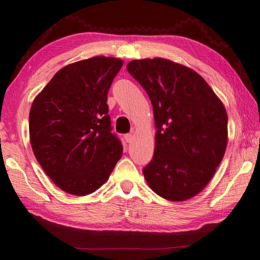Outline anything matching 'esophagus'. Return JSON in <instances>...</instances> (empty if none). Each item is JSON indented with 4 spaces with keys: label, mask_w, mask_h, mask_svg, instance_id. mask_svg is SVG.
Listing matches in <instances>:
<instances>
[{
    "label": "esophagus",
    "mask_w": 260,
    "mask_h": 260,
    "mask_svg": "<svg viewBox=\"0 0 260 260\" xmlns=\"http://www.w3.org/2000/svg\"><path fill=\"white\" fill-rule=\"evenodd\" d=\"M125 140H126L127 143H132V142H133V140H134V135L133 134H126Z\"/></svg>",
    "instance_id": "1"
}]
</instances>
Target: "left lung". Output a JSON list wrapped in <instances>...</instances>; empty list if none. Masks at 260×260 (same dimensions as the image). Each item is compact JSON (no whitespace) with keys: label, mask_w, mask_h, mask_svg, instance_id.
I'll use <instances>...</instances> for the list:
<instances>
[{"label":"left lung","mask_w":260,"mask_h":260,"mask_svg":"<svg viewBox=\"0 0 260 260\" xmlns=\"http://www.w3.org/2000/svg\"><path fill=\"white\" fill-rule=\"evenodd\" d=\"M127 70L146 89L155 118V152L144 167L148 186L171 202L206 187L228 143L226 109L192 69L165 58L134 59Z\"/></svg>","instance_id":"8db88e82"}]
</instances>
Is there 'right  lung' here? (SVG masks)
Wrapping results in <instances>:
<instances>
[{
	"instance_id": "obj_1",
	"label": "right lung",
	"mask_w": 260,
	"mask_h": 260,
	"mask_svg": "<svg viewBox=\"0 0 260 260\" xmlns=\"http://www.w3.org/2000/svg\"><path fill=\"white\" fill-rule=\"evenodd\" d=\"M124 60L96 56L60 69L34 99V156L61 190L85 196L103 186L122 155L111 133L108 91Z\"/></svg>"
}]
</instances>
